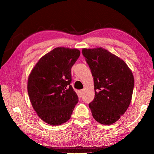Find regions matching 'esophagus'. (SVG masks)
<instances>
[{"mask_svg": "<svg viewBox=\"0 0 154 154\" xmlns=\"http://www.w3.org/2000/svg\"><path fill=\"white\" fill-rule=\"evenodd\" d=\"M83 91H83V89H82V90H80V91H79V94H80V96H82V95L83 94Z\"/></svg>", "mask_w": 154, "mask_h": 154, "instance_id": "esophagus-1", "label": "esophagus"}]
</instances>
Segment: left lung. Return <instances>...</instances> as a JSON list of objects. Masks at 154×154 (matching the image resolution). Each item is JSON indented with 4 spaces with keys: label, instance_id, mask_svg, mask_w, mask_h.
Masks as SVG:
<instances>
[{
    "label": "left lung",
    "instance_id": "left-lung-1",
    "mask_svg": "<svg viewBox=\"0 0 154 154\" xmlns=\"http://www.w3.org/2000/svg\"><path fill=\"white\" fill-rule=\"evenodd\" d=\"M94 76L95 96L88 104L97 122L111 125L120 118L132 100L134 79L125 62L105 49H83Z\"/></svg>",
    "mask_w": 154,
    "mask_h": 154
}]
</instances>
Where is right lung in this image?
I'll list each match as a JSON object with an SVG mask.
<instances>
[{"instance_id":"obj_1","label":"right lung","mask_w":154,"mask_h":154,"mask_svg":"<svg viewBox=\"0 0 154 154\" xmlns=\"http://www.w3.org/2000/svg\"><path fill=\"white\" fill-rule=\"evenodd\" d=\"M80 55L76 49L55 48L40 59L29 74V100L45 123L59 125L71 118L78 101L71 85V68Z\"/></svg>"}]
</instances>
